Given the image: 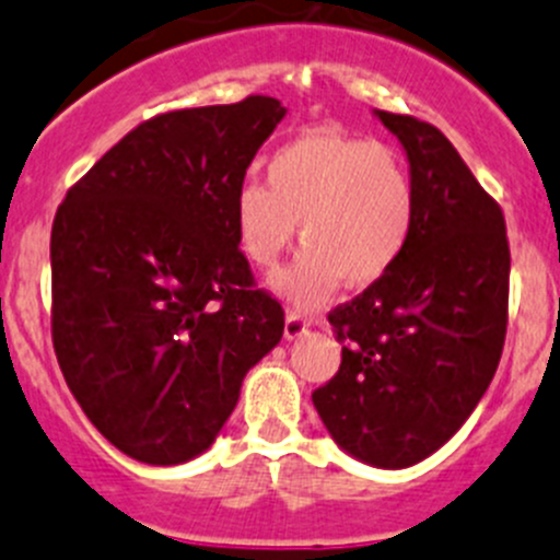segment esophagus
Wrapping results in <instances>:
<instances>
[{"instance_id": "1", "label": "esophagus", "mask_w": 560, "mask_h": 560, "mask_svg": "<svg viewBox=\"0 0 560 560\" xmlns=\"http://www.w3.org/2000/svg\"><path fill=\"white\" fill-rule=\"evenodd\" d=\"M306 330H308V323L301 317V314H298V312L287 314V319H284V339L287 341L301 339V336L306 334Z\"/></svg>"}]
</instances>
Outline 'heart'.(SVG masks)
<instances>
[{"mask_svg": "<svg viewBox=\"0 0 560 560\" xmlns=\"http://www.w3.org/2000/svg\"><path fill=\"white\" fill-rule=\"evenodd\" d=\"M306 248L273 290L298 308L328 301L339 281L361 290L383 279L410 241L416 186L390 148L339 128H312L268 161V186L246 183L235 197L243 257L273 270L295 241Z\"/></svg>", "mask_w": 560, "mask_h": 560, "instance_id": "b5f03b06", "label": "heart"}]
</instances>
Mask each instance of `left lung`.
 Masks as SVG:
<instances>
[{
    "mask_svg": "<svg viewBox=\"0 0 560 560\" xmlns=\"http://www.w3.org/2000/svg\"><path fill=\"white\" fill-rule=\"evenodd\" d=\"M374 117L405 148L416 224L399 262L328 314L341 366L312 401L336 446L399 470L452 441L492 383L512 257L501 208L446 136L407 114Z\"/></svg>",
    "mask_w": 560,
    "mask_h": 560,
    "instance_id": "8db88e82",
    "label": "left lung"
}]
</instances>
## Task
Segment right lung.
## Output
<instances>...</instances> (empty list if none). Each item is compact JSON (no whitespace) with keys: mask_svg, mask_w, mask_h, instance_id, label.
Wrapping results in <instances>:
<instances>
[{"mask_svg":"<svg viewBox=\"0 0 560 560\" xmlns=\"http://www.w3.org/2000/svg\"><path fill=\"white\" fill-rule=\"evenodd\" d=\"M284 114L268 95L159 114L54 215L59 369L95 430L139 463L208 452L246 372L284 334L235 237L237 188Z\"/></svg>","mask_w":560,"mask_h":560,"instance_id":"add662e5","label":"right lung"}]
</instances>
